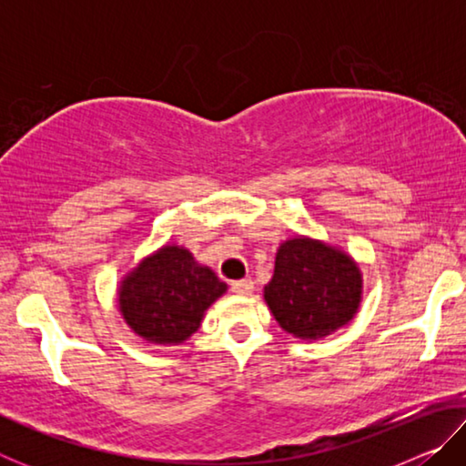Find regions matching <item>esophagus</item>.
Instances as JSON below:
<instances>
[{
  "label": "esophagus",
  "mask_w": 466,
  "mask_h": 466,
  "mask_svg": "<svg viewBox=\"0 0 466 466\" xmlns=\"http://www.w3.org/2000/svg\"><path fill=\"white\" fill-rule=\"evenodd\" d=\"M252 288H255V283H252L250 279H240V281H232L230 283V289L234 291V294L238 296H248Z\"/></svg>",
  "instance_id": "obj_1"
}]
</instances>
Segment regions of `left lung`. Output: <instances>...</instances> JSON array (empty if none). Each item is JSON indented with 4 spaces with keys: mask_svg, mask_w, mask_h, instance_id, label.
<instances>
[{
    "mask_svg": "<svg viewBox=\"0 0 466 466\" xmlns=\"http://www.w3.org/2000/svg\"><path fill=\"white\" fill-rule=\"evenodd\" d=\"M361 273L345 252L312 238L286 240L265 286V302L283 330L322 339L358 312Z\"/></svg>",
    "mask_w": 466,
    "mask_h": 466,
    "instance_id": "left-lung-1",
    "label": "left lung"
}]
</instances>
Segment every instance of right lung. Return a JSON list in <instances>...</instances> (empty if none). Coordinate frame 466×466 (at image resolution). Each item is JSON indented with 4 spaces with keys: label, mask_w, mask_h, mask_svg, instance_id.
<instances>
[{
    "label": "right lung",
    "mask_w": 466,
    "mask_h": 466,
    "mask_svg": "<svg viewBox=\"0 0 466 466\" xmlns=\"http://www.w3.org/2000/svg\"><path fill=\"white\" fill-rule=\"evenodd\" d=\"M224 291L226 283L197 265L187 248L164 247L123 279L119 309L146 341L177 345L199 329L203 312Z\"/></svg>",
    "instance_id": "right-lung-1"
}]
</instances>
